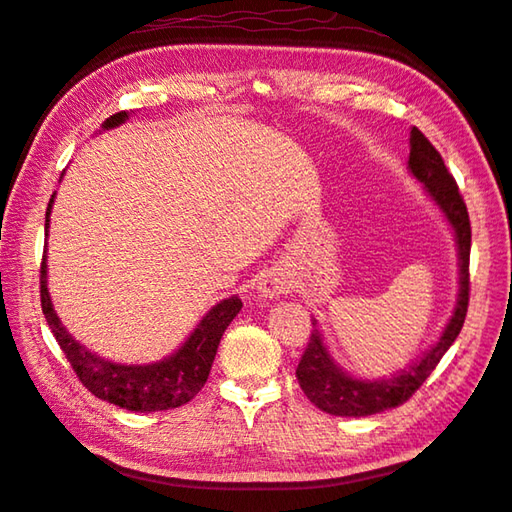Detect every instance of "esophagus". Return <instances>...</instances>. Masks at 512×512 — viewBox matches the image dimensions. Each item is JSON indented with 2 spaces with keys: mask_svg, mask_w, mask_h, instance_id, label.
Here are the masks:
<instances>
[{
  "mask_svg": "<svg viewBox=\"0 0 512 512\" xmlns=\"http://www.w3.org/2000/svg\"><path fill=\"white\" fill-rule=\"evenodd\" d=\"M291 289V280L280 274V271H269L267 276H263V280L258 282V298L260 300H276L280 295L289 293Z\"/></svg>",
  "mask_w": 512,
  "mask_h": 512,
  "instance_id": "1",
  "label": "esophagus"
}]
</instances>
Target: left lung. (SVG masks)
<instances>
[{
	"label": "left lung",
	"mask_w": 512,
	"mask_h": 512,
	"mask_svg": "<svg viewBox=\"0 0 512 512\" xmlns=\"http://www.w3.org/2000/svg\"><path fill=\"white\" fill-rule=\"evenodd\" d=\"M407 170L412 177L423 184L429 201L442 212V217L449 223L453 238L458 247V298L449 322L442 328L438 342L429 346L423 357H418L410 366L390 374L383 379H361L346 372L333 359L328 350L320 324L313 317V331L309 346L295 370V377L302 392L309 396V401L320 407L322 412L333 416H372L392 407L403 405L410 396L425 383L442 355L456 342L462 331L464 317L469 306V254H471V223L469 212L464 206L456 179L449 175V170L442 162L440 153L431 146V142L416 127L410 131V160Z\"/></svg>",
	"instance_id": "left-lung-1"
}]
</instances>
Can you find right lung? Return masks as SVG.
Instances as JSON below:
<instances>
[{
    "mask_svg": "<svg viewBox=\"0 0 512 512\" xmlns=\"http://www.w3.org/2000/svg\"><path fill=\"white\" fill-rule=\"evenodd\" d=\"M131 111L113 113L102 122V131L116 129L129 120ZM56 192L48 203L45 212V232L50 230V214ZM48 247V245H45ZM41 309L48 326L63 348L67 361L72 363L76 377L85 388L98 399L113 403L129 412H164L175 410L195 399L203 383L208 381L212 361L217 357V348L225 328L243 309L238 295L217 302L201 317L186 342L181 344L168 357L153 363H118L96 355L85 348L72 333L63 326L61 317L56 315L54 304L48 291V252L43 254L41 263Z\"/></svg>",
    "mask_w": 512,
    "mask_h": 512,
    "instance_id": "right-lung-1",
    "label": "right lung"
}]
</instances>
